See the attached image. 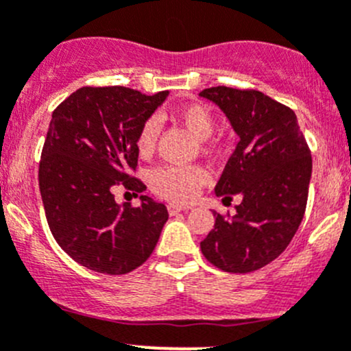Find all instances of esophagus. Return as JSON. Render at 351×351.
<instances>
[{
    "label": "esophagus",
    "mask_w": 351,
    "mask_h": 351,
    "mask_svg": "<svg viewBox=\"0 0 351 351\" xmlns=\"http://www.w3.org/2000/svg\"><path fill=\"white\" fill-rule=\"evenodd\" d=\"M168 210H169V214H171V216H175V214L186 210V207L178 206V204H168Z\"/></svg>",
    "instance_id": "1"
}]
</instances>
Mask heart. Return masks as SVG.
I'll use <instances>...</instances> for the list:
<instances>
[{
    "mask_svg": "<svg viewBox=\"0 0 351 351\" xmlns=\"http://www.w3.org/2000/svg\"><path fill=\"white\" fill-rule=\"evenodd\" d=\"M176 118L183 127L197 138L207 141L216 128L213 111L204 104H189L176 113ZM159 134V121L149 118L142 123L137 135V149L142 156L151 154ZM209 175L206 168L199 165L192 166H159L151 173L152 189L168 199L185 202L195 197L197 190L206 185Z\"/></svg>",
    "mask_w": 351,
    "mask_h": 351,
    "instance_id": "b5f03b06",
    "label": "heart"
}]
</instances>
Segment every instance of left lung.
Masks as SVG:
<instances>
[{
	"label": "left lung",
	"instance_id": "left-lung-1",
	"mask_svg": "<svg viewBox=\"0 0 351 351\" xmlns=\"http://www.w3.org/2000/svg\"><path fill=\"white\" fill-rule=\"evenodd\" d=\"M199 96L219 106L240 137L214 192L223 202L241 197L230 219L214 213L200 250L221 271L252 273L283 254L304 219L311 149L293 111L266 94L219 85Z\"/></svg>",
	"mask_w": 351,
	"mask_h": 351
}]
</instances>
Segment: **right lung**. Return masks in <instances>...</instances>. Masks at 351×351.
I'll use <instances>...</instances> for the list:
<instances>
[{
  "instance_id": "right-lung-1",
  "label": "right lung",
  "mask_w": 351,
  "mask_h": 351,
  "mask_svg": "<svg viewBox=\"0 0 351 351\" xmlns=\"http://www.w3.org/2000/svg\"><path fill=\"white\" fill-rule=\"evenodd\" d=\"M168 90L145 96L128 87H82L53 111L39 162V189L54 240L96 273L127 274L154 250L168 221L165 204L141 195L118 204L114 189L145 190L137 168L142 123Z\"/></svg>"
}]
</instances>
